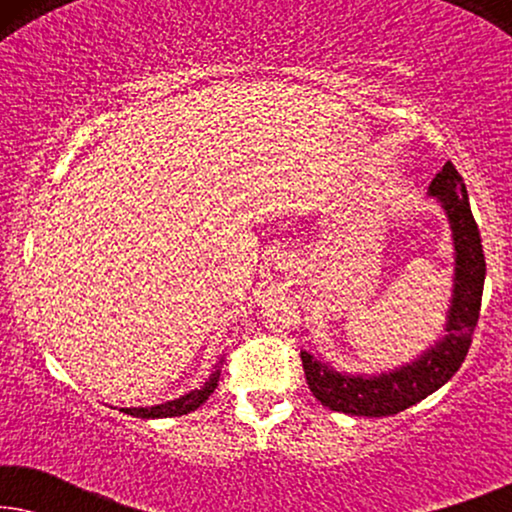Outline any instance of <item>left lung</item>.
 Listing matches in <instances>:
<instances>
[{
	"label": "left lung",
	"mask_w": 512,
	"mask_h": 512,
	"mask_svg": "<svg viewBox=\"0 0 512 512\" xmlns=\"http://www.w3.org/2000/svg\"><path fill=\"white\" fill-rule=\"evenodd\" d=\"M429 195L447 214L454 240V289L445 335L422 356L380 375H347L300 352L307 387L328 410L356 417H387L403 412L438 391L464 363L480 317L485 286V254L473 219L466 184L450 160L431 181Z\"/></svg>",
	"instance_id": "1"
}]
</instances>
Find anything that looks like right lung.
Segmentation results:
<instances>
[{"label":"right lung","mask_w":512,"mask_h":512,"mask_svg":"<svg viewBox=\"0 0 512 512\" xmlns=\"http://www.w3.org/2000/svg\"><path fill=\"white\" fill-rule=\"evenodd\" d=\"M221 366H223V361L216 363L214 373L207 377V382L202 384L200 389L188 391V394L174 398V401H167V403H160V405H151V408H121V412H125V415H130V417H139V419H163V417L188 415V412L198 410L200 405L205 403L207 398L214 394V389L219 387Z\"/></svg>","instance_id":"add662e5"}]
</instances>
